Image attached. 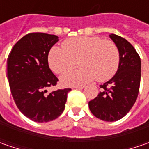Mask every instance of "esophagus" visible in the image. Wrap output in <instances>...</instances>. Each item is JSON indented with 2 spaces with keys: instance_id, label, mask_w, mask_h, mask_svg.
I'll return each instance as SVG.
<instances>
[{
  "instance_id": "1",
  "label": "esophagus",
  "mask_w": 149,
  "mask_h": 149,
  "mask_svg": "<svg viewBox=\"0 0 149 149\" xmlns=\"http://www.w3.org/2000/svg\"><path fill=\"white\" fill-rule=\"evenodd\" d=\"M84 88V85H79V86H74L73 87V89H82Z\"/></svg>"
}]
</instances>
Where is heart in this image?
I'll list each match as a JSON object with an SVG mask.
<instances>
[{
    "label": "heart",
    "instance_id": "b5f03b06",
    "mask_svg": "<svg viewBox=\"0 0 149 149\" xmlns=\"http://www.w3.org/2000/svg\"><path fill=\"white\" fill-rule=\"evenodd\" d=\"M63 49L54 47L49 50L48 62L56 74H62L77 65L80 69L68 71L61 76L65 85L74 86L95 79L106 81L117 72L119 65V50L110 40L99 36H79L68 39L62 43Z\"/></svg>",
    "mask_w": 149,
    "mask_h": 149
}]
</instances>
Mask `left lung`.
<instances>
[{
    "mask_svg": "<svg viewBox=\"0 0 149 149\" xmlns=\"http://www.w3.org/2000/svg\"><path fill=\"white\" fill-rule=\"evenodd\" d=\"M117 45L120 60L114 76L100 85L102 91L89 102L91 113L104 121L113 122L123 118L138 98L141 79V60L134 47L127 40L111 34Z\"/></svg>",
    "mask_w": 149,
    "mask_h": 149,
    "instance_id": "obj_1",
    "label": "left lung"
}]
</instances>
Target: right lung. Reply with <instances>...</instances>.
Returning <instances> with one entry per match:
<instances>
[{
  "instance_id": "right-lung-1",
  "label": "right lung",
  "mask_w": 149,
  "mask_h": 149,
  "mask_svg": "<svg viewBox=\"0 0 149 149\" xmlns=\"http://www.w3.org/2000/svg\"><path fill=\"white\" fill-rule=\"evenodd\" d=\"M58 36L41 32L29 33L13 46L7 58V78L17 108L32 121H52L63 113L71 89H57L58 78L50 70L48 54Z\"/></svg>"
}]
</instances>
